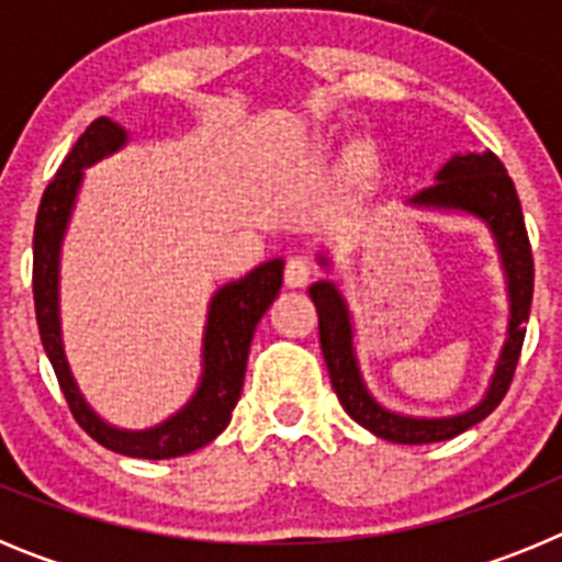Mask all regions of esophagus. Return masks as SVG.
Masks as SVG:
<instances>
[{
  "label": "esophagus",
  "mask_w": 562,
  "mask_h": 562,
  "mask_svg": "<svg viewBox=\"0 0 562 562\" xmlns=\"http://www.w3.org/2000/svg\"><path fill=\"white\" fill-rule=\"evenodd\" d=\"M315 276V265H312L310 258L304 256H292L286 261V270H284V281L290 286H306Z\"/></svg>",
  "instance_id": "obj_1"
}]
</instances>
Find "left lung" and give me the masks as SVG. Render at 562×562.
Segmentation results:
<instances>
[{"instance_id": "left-lung-1", "label": "left lung", "mask_w": 562, "mask_h": 562, "mask_svg": "<svg viewBox=\"0 0 562 562\" xmlns=\"http://www.w3.org/2000/svg\"><path fill=\"white\" fill-rule=\"evenodd\" d=\"M408 205L434 207V211H461L490 227L498 247L501 267L506 276V292H509V326H506V342L501 349L498 366L490 380L484 400L475 408L441 419H425V416H405L389 411L371 396L360 374V362L355 351V326H351L349 306L340 295L337 284L317 281L310 286V297L317 310V329H321V351H324L326 369L331 376V389L346 408V414L371 430L374 436L396 445H430V441H448L464 434L467 428L479 425L481 419L493 414L501 405L509 382L515 376L520 346L526 337V321L532 310L535 290V261L529 236H526L524 211H520L518 191L509 180L504 162L490 148L486 151L456 154L453 160L445 162L436 173V186L425 188L411 196ZM329 267V258H317Z\"/></svg>"}]
</instances>
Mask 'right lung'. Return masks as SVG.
<instances>
[{
    "instance_id": "add662e5",
    "label": "right lung",
    "mask_w": 562,
    "mask_h": 562,
    "mask_svg": "<svg viewBox=\"0 0 562 562\" xmlns=\"http://www.w3.org/2000/svg\"><path fill=\"white\" fill-rule=\"evenodd\" d=\"M123 143H126V128L109 117L92 121L44 191L36 233H33V301H36L38 335H42V346L53 362L69 411L98 445L121 456H132V459H177V456L205 448L207 441H213L227 428L241 385H245L252 331L284 284V258H272L267 265L256 267L250 276L225 284L211 297L205 337H202V380L186 408L148 430L112 428L89 408L64 355L61 315H58V265H61L64 233L76 207L78 188L83 182V168L117 151Z\"/></svg>"
}]
</instances>
